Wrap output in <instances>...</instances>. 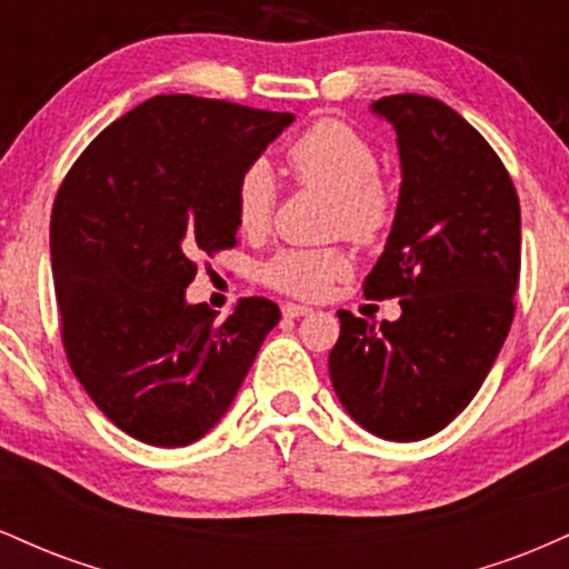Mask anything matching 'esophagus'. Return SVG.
<instances>
[{
	"mask_svg": "<svg viewBox=\"0 0 569 569\" xmlns=\"http://www.w3.org/2000/svg\"><path fill=\"white\" fill-rule=\"evenodd\" d=\"M310 307L307 305H293V302H286L283 305V316L286 318H302V316H310Z\"/></svg>",
	"mask_w": 569,
	"mask_h": 569,
	"instance_id": "34e87169",
	"label": "esophagus"
}]
</instances>
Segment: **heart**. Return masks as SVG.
Here are the masks:
<instances>
[{
	"label": "heart",
	"mask_w": 569,
	"mask_h": 569,
	"mask_svg": "<svg viewBox=\"0 0 569 569\" xmlns=\"http://www.w3.org/2000/svg\"><path fill=\"white\" fill-rule=\"evenodd\" d=\"M286 166L302 184L335 192L331 230L356 240H375L393 217V198L380 179L375 147L356 128L321 120L297 136L286 149ZM278 206L276 173L264 160H253L234 184V219L246 234L270 230ZM352 270L345 248H283L262 267V280L291 297L318 299Z\"/></svg>",
	"instance_id": "obj_1"
}]
</instances>
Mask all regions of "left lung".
Segmentation results:
<instances>
[{"label":"left lung","instance_id":"1","mask_svg":"<svg viewBox=\"0 0 569 569\" xmlns=\"http://www.w3.org/2000/svg\"><path fill=\"white\" fill-rule=\"evenodd\" d=\"M371 112L396 130L401 189L363 293L398 297L401 318L377 326L339 310L329 375L358 426L420 441L471 403L511 329L519 198L485 136L447 103L403 93Z\"/></svg>","mask_w":569,"mask_h":569}]
</instances>
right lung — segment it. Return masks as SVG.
I'll return each mask as SVG.
<instances>
[{
    "label": "right lung",
    "instance_id": "right-lung-1",
    "mask_svg": "<svg viewBox=\"0 0 569 569\" xmlns=\"http://www.w3.org/2000/svg\"><path fill=\"white\" fill-rule=\"evenodd\" d=\"M293 122L154 96L96 136L50 217L71 371L117 428L152 447L202 439L232 407L280 310L246 297L224 321L189 305L194 259L234 246V184Z\"/></svg>",
    "mask_w": 569,
    "mask_h": 569
}]
</instances>
